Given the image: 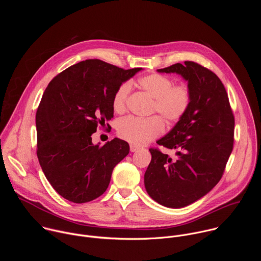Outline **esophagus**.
I'll return each instance as SVG.
<instances>
[{"mask_svg": "<svg viewBox=\"0 0 261 261\" xmlns=\"http://www.w3.org/2000/svg\"><path fill=\"white\" fill-rule=\"evenodd\" d=\"M139 150V147L137 146V145H134V144H130V151L132 152V153H134V152H137Z\"/></svg>", "mask_w": 261, "mask_h": 261, "instance_id": "1", "label": "esophagus"}]
</instances>
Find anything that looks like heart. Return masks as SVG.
Masks as SVG:
<instances>
[{
    "label": "heart",
    "instance_id": "heart-1",
    "mask_svg": "<svg viewBox=\"0 0 261 261\" xmlns=\"http://www.w3.org/2000/svg\"><path fill=\"white\" fill-rule=\"evenodd\" d=\"M138 85L147 95L154 98L153 111H158L168 123L178 122L188 111L192 94L187 84L173 85L171 79L153 73L140 77ZM130 93L131 84L128 82L117 89L113 98V107L117 113L122 114L126 110ZM117 130L123 139L136 145H142L163 133L164 123L158 116L127 117L119 121Z\"/></svg>",
    "mask_w": 261,
    "mask_h": 261
}]
</instances>
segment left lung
<instances>
[{
	"mask_svg": "<svg viewBox=\"0 0 261 261\" xmlns=\"http://www.w3.org/2000/svg\"><path fill=\"white\" fill-rule=\"evenodd\" d=\"M157 71L179 74L192 98L184 118L157 141L175 150V157L150 148L144 187L158 203L179 208L203 197L221 179L233 148L234 117L224 86L207 68L186 61Z\"/></svg>",
	"mask_w": 261,
	"mask_h": 261,
	"instance_id": "1",
	"label": "left lung"
}]
</instances>
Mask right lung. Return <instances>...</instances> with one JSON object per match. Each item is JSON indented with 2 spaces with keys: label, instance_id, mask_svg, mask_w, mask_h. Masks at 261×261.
Segmentation results:
<instances>
[{
  "label": "right lung",
  "instance_id": "obj_1",
  "mask_svg": "<svg viewBox=\"0 0 261 261\" xmlns=\"http://www.w3.org/2000/svg\"><path fill=\"white\" fill-rule=\"evenodd\" d=\"M140 70L86 60L47 86L36 113L37 156L65 199L85 203L101 196L115 166L129 154L127 141L115 138L100 146L92 142V134L114 117L117 89Z\"/></svg>",
  "mask_w": 261,
  "mask_h": 261
}]
</instances>
